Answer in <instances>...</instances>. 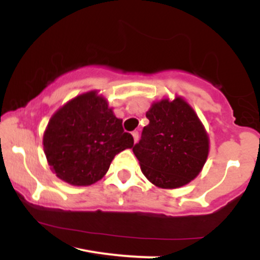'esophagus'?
Masks as SVG:
<instances>
[{
    "mask_svg": "<svg viewBox=\"0 0 260 260\" xmlns=\"http://www.w3.org/2000/svg\"><path fill=\"white\" fill-rule=\"evenodd\" d=\"M132 136H133L134 143H137V142H138V139H139V132H138V131H134V132L132 133Z\"/></svg>",
    "mask_w": 260,
    "mask_h": 260,
    "instance_id": "1",
    "label": "esophagus"
}]
</instances>
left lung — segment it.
<instances>
[{"label": "left lung", "mask_w": 260, "mask_h": 260, "mask_svg": "<svg viewBox=\"0 0 260 260\" xmlns=\"http://www.w3.org/2000/svg\"><path fill=\"white\" fill-rule=\"evenodd\" d=\"M147 118L149 124L133 147L145 177L165 189L194 180L209 154L208 133L194 110L176 96L154 103Z\"/></svg>", "instance_id": "8db88e82"}]
</instances>
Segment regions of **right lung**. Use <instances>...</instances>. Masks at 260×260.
Instances as JSON below:
<instances>
[{"instance_id": "obj_1", "label": "right lung", "mask_w": 260, "mask_h": 260, "mask_svg": "<svg viewBox=\"0 0 260 260\" xmlns=\"http://www.w3.org/2000/svg\"><path fill=\"white\" fill-rule=\"evenodd\" d=\"M133 143L122 120L95 90L78 95L53 113L43 139L50 168L73 186L101 180L115 155L133 148Z\"/></svg>"}]
</instances>
